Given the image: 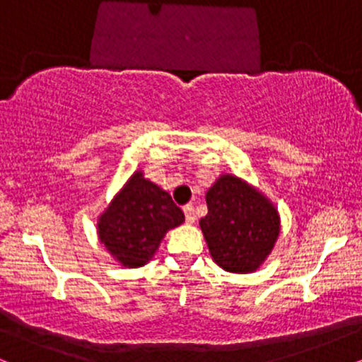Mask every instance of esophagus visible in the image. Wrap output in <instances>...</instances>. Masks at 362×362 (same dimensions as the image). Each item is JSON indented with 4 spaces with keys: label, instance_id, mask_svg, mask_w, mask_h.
I'll return each mask as SVG.
<instances>
[{
    "label": "esophagus",
    "instance_id": "1",
    "mask_svg": "<svg viewBox=\"0 0 362 362\" xmlns=\"http://www.w3.org/2000/svg\"><path fill=\"white\" fill-rule=\"evenodd\" d=\"M184 213H185V221L189 224H192L195 221V213H194V206L187 204L184 206Z\"/></svg>",
    "mask_w": 362,
    "mask_h": 362
}]
</instances>
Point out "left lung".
Wrapping results in <instances>:
<instances>
[{"label": "left lung", "instance_id": "8db88e82", "mask_svg": "<svg viewBox=\"0 0 362 362\" xmlns=\"http://www.w3.org/2000/svg\"><path fill=\"white\" fill-rule=\"evenodd\" d=\"M206 202L207 214L199 224L216 264L235 274L260 269L281 233L271 199L243 178L223 173L206 192Z\"/></svg>", "mask_w": 362, "mask_h": 362}]
</instances>
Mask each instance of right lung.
Returning <instances> with one entry per match:
<instances>
[{"instance_id": "add662e5", "label": "right lung", "mask_w": 362, "mask_h": 362, "mask_svg": "<svg viewBox=\"0 0 362 362\" xmlns=\"http://www.w3.org/2000/svg\"><path fill=\"white\" fill-rule=\"evenodd\" d=\"M184 221V213L167 190L138 170L98 216L97 233L114 260L136 269L146 265L167 231Z\"/></svg>"}]
</instances>
